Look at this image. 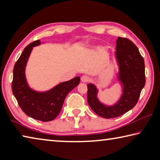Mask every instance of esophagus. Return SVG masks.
<instances>
[{"label": "esophagus", "instance_id": "esophagus-1", "mask_svg": "<svg viewBox=\"0 0 160 160\" xmlns=\"http://www.w3.org/2000/svg\"><path fill=\"white\" fill-rule=\"evenodd\" d=\"M81 81H82V82H88L90 81V78L87 76V75H83V76L81 78Z\"/></svg>", "mask_w": 160, "mask_h": 160}]
</instances>
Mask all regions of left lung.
I'll use <instances>...</instances> for the list:
<instances>
[{
    "label": "left lung",
    "instance_id": "left-lung-1",
    "mask_svg": "<svg viewBox=\"0 0 160 160\" xmlns=\"http://www.w3.org/2000/svg\"><path fill=\"white\" fill-rule=\"evenodd\" d=\"M116 51L117 80L122 87L120 99L111 106L103 104L97 97V87L92 83L88 85V104L94 113L104 118L118 117L132 109L145 84L144 59L136 46L131 40L118 37Z\"/></svg>",
    "mask_w": 160,
    "mask_h": 160
}]
</instances>
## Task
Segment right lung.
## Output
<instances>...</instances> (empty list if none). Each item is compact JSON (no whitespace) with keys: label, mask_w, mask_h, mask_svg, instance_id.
Here are the masks:
<instances>
[{"label":"right lung","mask_w":160,"mask_h":160,"mask_svg":"<svg viewBox=\"0 0 160 160\" xmlns=\"http://www.w3.org/2000/svg\"><path fill=\"white\" fill-rule=\"evenodd\" d=\"M41 44L40 40H37L27 46L21 53L13 68L12 90L19 106L27 115L47 122L59 114L68 94L79 85L80 78L78 76L59 83L47 91L32 89L26 79L25 69L33 47Z\"/></svg>","instance_id":"right-lung-1"}]
</instances>
